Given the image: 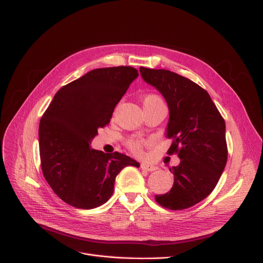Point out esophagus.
<instances>
[{
  "label": "esophagus",
  "mask_w": 263,
  "mask_h": 263,
  "mask_svg": "<svg viewBox=\"0 0 263 263\" xmlns=\"http://www.w3.org/2000/svg\"><path fill=\"white\" fill-rule=\"evenodd\" d=\"M142 170L146 171V172H155L158 170V167L154 164H149V163H142L141 164Z\"/></svg>",
  "instance_id": "34e87169"
}]
</instances>
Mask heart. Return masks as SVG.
<instances>
[{"label":"heart","instance_id":"obj_1","mask_svg":"<svg viewBox=\"0 0 263 263\" xmlns=\"http://www.w3.org/2000/svg\"><path fill=\"white\" fill-rule=\"evenodd\" d=\"M159 104H164V103H163V101H162V99L160 98V97L155 95V93L146 95L144 98H143V107H144V109L154 107V106L159 105ZM143 144L144 143L142 141L133 140V139H131V140H129L127 142V146L135 154H141Z\"/></svg>","mask_w":263,"mask_h":263}]
</instances>
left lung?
I'll list each match as a JSON object with an SVG mask.
<instances>
[{"instance_id":"left-lung-1","label":"left lung","mask_w":263,"mask_h":263,"mask_svg":"<svg viewBox=\"0 0 263 263\" xmlns=\"http://www.w3.org/2000/svg\"><path fill=\"white\" fill-rule=\"evenodd\" d=\"M140 72L166 100L170 119L165 135L173 140L167 154H178L180 159L170 168L173 187L156 195V200L171 210L187 209L210 194L224 172L225 121L209 93L196 83L165 69L141 67Z\"/></svg>"}]
</instances>
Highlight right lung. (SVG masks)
<instances>
[{
	"label": "right lung",
	"mask_w": 263,
	"mask_h": 263,
	"mask_svg": "<svg viewBox=\"0 0 263 263\" xmlns=\"http://www.w3.org/2000/svg\"><path fill=\"white\" fill-rule=\"evenodd\" d=\"M137 77L130 66L95 69L63 86L41 117V170L55 194L68 204L85 210L100 206L112 196L123 167H140L126 155L90 147Z\"/></svg>",
	"instance_id": "obj_1"
}]
</instances>
